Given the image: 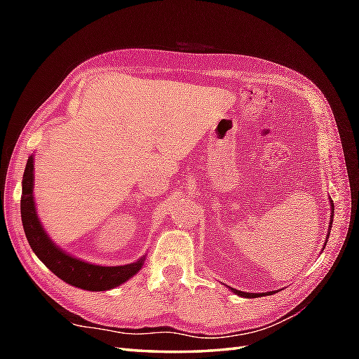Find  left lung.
Returning a JSON list of instances; mask_svg holds the SVG:
<instances>
[{
    "label": "left lung",
    "instance_id": "obj_1",
    "mask_svg": "<svg viewBox=\"0 0 359 359\" xmlns=\"http://www.w3.org/2000/svg\"><path fill=\"white\" fill-rule=\"evenodd\" d=\"M330 208H332V219H330V225H329V231H330V228H332V222H333V211H334V208H333V201L330 199ZM330 234V233H329ZM233 292L236 293V294H239V296H242V297H259V296H262V294H273V292H269V293H245V292H239V290H236V288H233Z\"/></svg>",
    "mask_w": 359,
    "mask_h": 359
}]
</instances>
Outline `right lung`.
<instances>
[{
  "instance_id": "add662e5",
  "label": "right lung",
  "mask_w": 359,
  "mask_h": 359,
  "mask_svg": "<svg viewBox=\"0 0 359 359\" xmlns=\"http://www.w3.org/2000/svg\"><path fill=\"white\" fill-rule=\"evenodd\" d=\"M22 194H21V220L30 248L38 259L62 280L74 287L89 292H104L118 287L128 279H131L139 271L144 256L137 262L117 266H102L89 264L81 259L74 257L60 250L43 230L40 219L36 216L34 201V156L27 158L26 170L22 174Z\"/></svg>"
}]
</instances>
